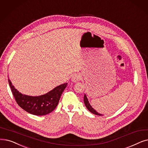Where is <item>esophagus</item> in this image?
Wrapping results in <instances>:
<instances>
[{"label": "esophagus", "mask_w": 148, "mask_h": 148, "mask_svg": "<svg viewBox=\"0 0 148 148\" xmlns=\"http://www.w3.org/2000/svg\"><path fill=\"white\" fill-rule=\"evenodd\" d=\"M81 80V77L78 74H74L73 75L72 79H71V81L73 82H76L77 81H79Z\"/></svg>", "instance_id": "esophagus-1"}]
</instances>
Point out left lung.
Instances as JSON below:
<instances>
[{"label":"left lung","mask_w":148,"mask_h":148,"mask_svg":"<svg viewBox=\"0 0 148 148\" xmlns=\"http://www.w3.org/2000/svg\"><path fill=\"white\" fill-rule=\"evenodd\" d=\"M84 103H85V105L86 107L87 108L88 110L91 113L95 114V115H102L101 114H99V113H98V112L96 111L93 108H92V106H91V105H90V103H89V101H88V100L86 97V95L85 94L84 95Z\"/></svg>","instance_id":"1"}]
</instances>
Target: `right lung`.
Wrapping results in <instances>:
<instances>
[{
    "instance_id": "add662e5",
    "label": "right lung",
    "mask_w": 148,
    "mask_h": 148,
    "mask_svg": "<svg viewBox=\"0 0 148 148\" xmlns=\"http://www.w3.org/2000/svg\"><path fill=\"white\" fill-rule=\"evenodd\" d=\"M8 82L18 105L27 112L36 115H47L54 110L59 103L62 92L67 86V83H64L45 94L34 97L19 92L9 79Z\"/></svg>"
}]
</instances>
